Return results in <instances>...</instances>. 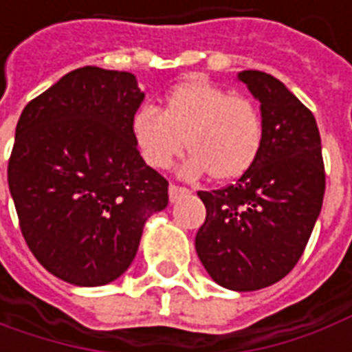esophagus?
Returning <instances> with one entry per match:
<instances>
[{
    "mask_svg": "<svg viewBox=\"0 0 352 352\" xmlns=\"http://www.w3.org/2000/svg\"><path fill=\"white\" fill-rule=\"evenodd\" d=\"M188 188H184V186H178V184H170L168 186V195H170V201H176L180 197L182 193H186Z\"/></svg>",
    "mask_w": 352,
    "mask_h": 352,
    "instance_id": "obj_1",
    "label": "esophagus"
}]
</instances>
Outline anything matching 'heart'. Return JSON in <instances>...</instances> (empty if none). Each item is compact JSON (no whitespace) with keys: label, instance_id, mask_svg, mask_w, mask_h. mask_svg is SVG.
<instances>
[{"label":"heart","instance_id":"obj_1","mask_svg":"<svg viewBox=\"0 0 352 352\" xmlns=\"http://www.w3.org/2000/svg\"><path fill=\"white\" fill-rule=\"evenodd\" d=\"M130 130L151 168H168L188 149L191 157L184 174L208 172L218 182L243 176L264 145V118L253 99L230 94L201 76L172 86L162 98L161 111L138 107Z\"/></svg>","mask_w":352,"mask_h":352}]
</instances>
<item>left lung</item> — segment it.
<instances>
[{"label":"left lung","mask_w":352,"mask_h":352,"mask_svg":"<svg viewBox=\"0 0 352 352\" xmlns=\"http://www.w3.org/2000/svg\"><path fill=\"white\" fill-rule=\"evenodd\" d=\"M261 101L264 145L234 184L197 191L207 218L195 249L210 278L234 292L280 282L299 263L322 208L326 172L316 118L278 78L241 70Z\"/></svg>","instance_id":"left-lung-1"}]
</instances>
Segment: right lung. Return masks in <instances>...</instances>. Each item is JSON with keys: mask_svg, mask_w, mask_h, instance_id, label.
<instances>
[{"mask_svg": "<svg viewBox=\"0 0 352 352\" xmlns=\"http://www.w3.org/2000/svg\"><path fill=\"white\" fill-rule=\"evenodd\" d=\"M134 74L82 67L34 98L16 122L7 182L24 241L45 270L96 287L132 264L168 180L132 140L144 101Z\"/></svg>", "mask_w": 352, "mask_h": 352, "instance_id": "right-lung-1", "label": "right lung"}]
</instances>
